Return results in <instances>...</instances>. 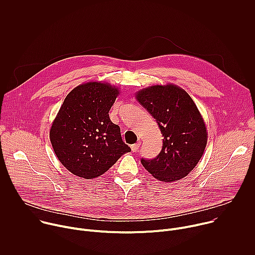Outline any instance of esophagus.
<instances>
[{
	"label": "esophagus",
	"mask_w": 255,
	"mask_h": 255,
	"mask_svg": "<svg viewBox=\"0 0 255 255\" xmlns=\"http://www.w3.org/2000/svg\"><path fill=\"white\" fill-rule=\"evenodd\" d=\"M139 147H140V144H139V143L132 144V145H131V150H132L133 152H136V151H138Z\"/></svg>",
	"instance_id": "34e87169"
}]
</instances>
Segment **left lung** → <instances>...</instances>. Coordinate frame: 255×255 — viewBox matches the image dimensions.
<instances>
[{
  "label": "left lung",
  "instance_id": "1",
  "mask_svg": "<svg viewBox=\"0 0 255 255\" xmlns=\"http://www.w3.org/2000/svg\"><path fill=\"white\" fill-rule=\"evenodd\" d=\"M140 105L155 119L163 136L162 149L141 163L158 180L170 183L188 175L207 145L204 120L189 94L174 85L152 86L136 95Z\"/></svg>",
  "mask_w": 255,
  "mask_h": 255
}]
</instances>
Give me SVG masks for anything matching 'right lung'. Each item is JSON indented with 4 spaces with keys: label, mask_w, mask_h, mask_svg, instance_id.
Masks as SVG:
<instances>
[{
    "label": "right lung",
    "mask_w": 255,
    "mask_h": 255,
    "mask_svg": "<svg viewBox=\"0 0 255 255\" xmlns=\"http://www.w3.org/2000/svg\"><path fill=\"white\" fill-rule=\"evenodd\" d=\"M119 91L110 84L90 82L64 99L50 128L53 150L75 175L91 179L105 173L124 153L131 151L120 127L109 117Z\"/></svg>",
    "instance_id": "right-lung-1"
}]
</instances>
